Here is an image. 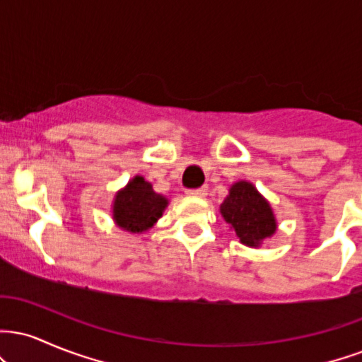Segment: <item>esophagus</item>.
<instances>
[{"label":"esophagus","mask_w":362,"mask_h":362,"mask_svg":"<svg viewBox=\"0 0 362 362\" xmlns=\"http://www.w3.org/2000/svg\"><path fill=\"white\" fill-rule=\"evenodd\" d=\"M187 195H192V197H206V195H207V187H201V189L187 190Z\"/></svg>","instance_id":"obj_1"}]
</instances>
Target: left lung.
I'll list each match as a JSON object with an SVG mask.
<instances>
[{"mask_svg":"<svg viewBox=\"0 0 362 362\" xmlns=\"http://www.w3.org/2000/svg\"><path fill=\"white\" fill-rule=\"evenodd\" d=\"M224 221L235 230L240 242L257 248L276 233V216L267 199L253 184L240 180L230 187V194L219 206Z\"/></svg>","mask_w":362,"mask_h":362,"instance_id":"8db88e82","label":"left lung"}]
</instances>
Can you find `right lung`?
Instances as JSON below:
<instances>
[{
  "label": "right lung",
  "instance_id": "add662e5",
  "mask_svg": "<svg viewBox=\"0 0 362 362\" xmlns=\"http://www.w3.org/2000/svg\"><path fill=\"white\" fill-rule=\"evenodd\" d=\"M167 206L168 199L165 195L156 194L149 182L136 175L115 194L112 218L122 230L143 233L163 216Z\"/></svg>",
  "mask_w": 362,
  "mask_h": 362
}]
</instances>
